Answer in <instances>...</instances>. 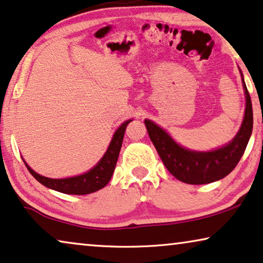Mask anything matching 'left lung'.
Returning a JSON list of instances; mask_svg holds the SVG:
<instances>
[{"mask_svg": "<svg viewBox=\"0 0 263 263\" xmlns=\"http://www.w3.org/2000/svg\"><path fill=\"white\" fill-rule=\"evenodd\" d=\"M239 72L246 95V110L241 128L229 143L212 151H192L180 146L153 121L144 120L148 135L163 165L178 180L191 185L214 182L227 177L241 160L253 132V106L242 71Z\"/></svg>", "mask_w": 263, "mask_h": 263, "instance_id": "obj_1", "label": "left lung"}]
</instances>
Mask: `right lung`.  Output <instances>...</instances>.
<instances>
[{"instance_id": "1", "label": "right lung", "mask_w": 263, "mask_h": 263, "mask_svg": "<svg viewBox=\"0 0 263 263\" xmlns=\"http://www.w3.org/2000/svg\"><path fill=\"white\" fill-rule=\"evenodd\" d=\"M132 121L133 120L125 121V122H123L116 129L115 134H114L111 141H110L108 149H106L102 159L92 168L85 173L79 174V176L63 179L47 178L36 173L35 171H33L25 160L24 162L30 174L40 184H43L44 186H46V187L51 190H54V191L65 193V195H89V193L96 192L98 190L103 189L112 177L117 159H119L121 147H122L125 128H127V125Z\"/></svg>"}]
</instances>
